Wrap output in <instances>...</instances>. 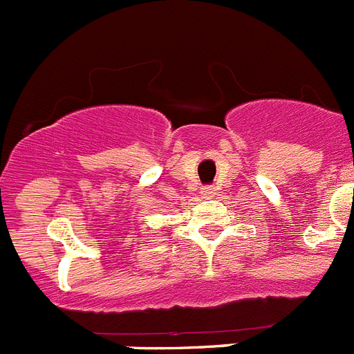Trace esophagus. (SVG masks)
Here are the masks:
<instances>
[{"label": "esophagus", "instance_id": "esophagus-1", "mask_svg": "<svg viewBox=\"0 0 354 354\" xmlns=\"http://www.w3.org/2000/svg\"><path fill=\"white\" fill-rule=\"evenodd\" d=\"M202 194H203V198H211L212 194H214V191H212V187H203L202 189Z\"/></svg>", "mask_w": 354, "mask_h": 354}]
</instances>
